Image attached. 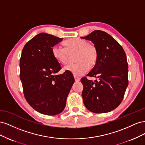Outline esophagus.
Masks as SVG:
<instances>
[{"label": "esophagus", "instance_id": "esophagus-1", "mask_svg": "<svg viewBox=\"0 0 145 145\" xmlns=\"http://www.w3.org/2000/svg\"><path fill=\"white\" fill-rule=\"evenodd\" d=\"M74 78H75V81L76 82H79L80 80V78L78 77L77 76H74Z\"/></svg>", "mask_w": 145, "mask_h": 145}]
</instances>
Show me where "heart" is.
<instances>
[{"label":"heart","instance_id":"heart-1","mask_svg":"<svg viewBox=\"0 0 145 145\" xmlns=\"http://www.w3.org/2000/svg\"><path fill=\"white\" fill-rule=\"evenodd\" d=\"M66 48L55 45L52 48L53 57L61 64L68 62L69 53L77 51L76 61L65 67V71L71 72L74 76H79L86 73L91 67L94 66L98 59V51L96 47L89 44L88 41L80 38H72L65 42Z\"/></svg>","mask_w":145,"mask_h":145}]
</instances>
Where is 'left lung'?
Wrapping results in <instances>:
<instances>
[{
  "instance_id": "1",
  "label": "left lung",
  "mask_w": 145,
  "mask_h": 145,
  "mask_svg": "<svg viewBox=\"0 0 145 145\" xmlns=\"http://www.w3.org/2000/svg\"><path fill=\"white\" fill-rule=\"evenodd\" d=\"M81 38L91 41L98 51L97 62L86 75L97 80L81 79L83 103L91 112H110L121 103L128 85L125 52L117 41L102 31L95 30Z\"/></svg>"
}]
</instances>
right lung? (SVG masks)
Here are the masks:
<instances>
[{"label": "right lung", "mask_w": 145, "mask_h": 145, "mask_svg": "<svg viewBox=\"0 0 145 145\" xmlns=\"http://www.w3.org/2000/svg\"><path fill=\"white\" fill-rule=\"evenodd\" d=\"M63 39L41 33L24 46L20 59V78L26 100L34 109L48 116L62 112L74 78L71 72L57 74L60 63L52 48Z\"/></svg>", "instance_id": "obj_1"}]
</instances>
